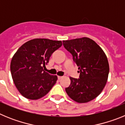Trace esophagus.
<instances>
[{
	"label": "esophagus",
	"instance_id": "1",
	"mask_svg": "<svg viewBox=\"0 0 125 125\" xmlns=\"http://www.w3.org/2000/svg\"><path fill=\"white\" fill-rule=\"evenodd\" d=\"M57 78H58L59 80H60V79H61L62 78V76H57Z\"/></svg>",
	"mask_w": 125,
	"mask_h": 125
}]
</instances>
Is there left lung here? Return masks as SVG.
I'll list each match as a JSON object with an SVG mask.
<instances>
[{"instance_id":"1","label":"left lung","mask_w":125,"mask_h":125,"mask_svg":"<svg viewBox=\"0 0 125 125\" xmlns=\"http://www.w3.org/2000/svg\"><path fill=\"white\" fill-rule=\"evenodd\" d=\"M62 42L65 49L72 54L79 73L78 79L69 78L71 84L65 90L74 101L79 103L89 102L101 93L106 84L110 71L106 56L88 37Z\"/></svg>"}]
</instances>
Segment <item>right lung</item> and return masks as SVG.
<instances>
[{
    "label": "right lung",
    "instance_id": "1",
    "mask_svg": "<svg viewBox=\"0 0 125 125\" xmlns=\"http://www.w3.org/2000/svg\"><path fill=\"white\" fill-rule=\"evenodd\" d=\"M62 46L61 41L34 39L19 48L10 62V72L19 93L29 100L44 96L56 84L57 77L43 69L55 51Z\"/></svg>",
    "mask_w": 125,
    "mask_h": 125
}]
</instances>
